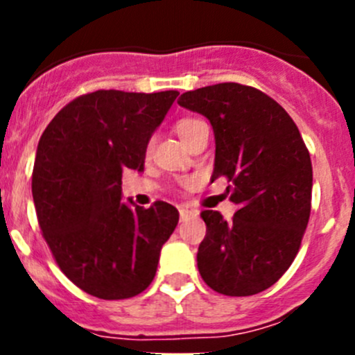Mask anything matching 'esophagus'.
Segmentation results:
<instances>
[{"mask_svg":"<svg viewBox=\"0 0 355 355\" xmlns=\"http://www.w3.org/2000/svg\"><path fill=\"white\" fill-rule=\"evenodd\" d=\"M196 216H198V211L189 209V207H182L180 209V220L182 221L189 220V218H196Z\"/></svg>","mask_w":355,"mask_h":355,"instance_id":"esophagus-1","label":"esophagus"}]
</instances>
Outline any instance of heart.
<instances>
[{"instance_id": "b5f03b06", "label": "heart", "mask_w": 355, "mask_h": 355, "mask_svg": "<svg viewBox=\"0 0 355 355\" xmlns=\"http://www.w3.org/2000/svg\"><path fill=\"white\" fill-rule=\"evenodd\" d=\"M206 127L207 125L202 120H198V118H184V120H180L175 125V132L180 137V141L187 146Z\"/></svg>"}]
</instances>
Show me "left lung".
<instances>
[{"mask_svg": "<svg viewBox=\"0 0 355 355\" xmlns=\"http://www.w3.org/2000/svg\"><path fill=\"white\" fill-rule=\"evenodd\" d=\"M178 105L209 120L216 142L211 182L227 177L239 206L230 223L218 211L200 213L207 227L200 277L223 295L263 292L293 263L309 221L313 164L302 135L275 99L235 82L184 92Z\"/></svg>", "mask_w": 355, "mask_h": 355, "instance_id": "left-lung-1", "label": "left lung"}]
</instances>
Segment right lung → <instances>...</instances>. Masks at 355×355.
Returning <instances> with one entry per match:
<instances>
[{
	"label": "right lung",
	"instance_id": "add662e5",
	"mask_svg": "<svg viewBox=\"0 0 355 355\" xmlns=\"http://www.w3.org/2000/svg\"><path fill=\"white\" fill-rule=\"evenodd\" d=\"M177 91H96L73 99L42 132L32 198L60 270L84 292L128 299L151 285L178 211L121 202V171H144L149 139Z\"/></svg>",
	"mask_w": 355,
	"mask_h": 355
}]
</instances>
